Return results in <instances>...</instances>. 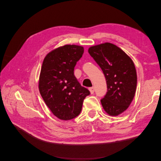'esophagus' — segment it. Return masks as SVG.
Segmentation results:
<instances>
[{
	"label": "esophagus",
	"instance_id": "34e87169",
	"mask_svg": "<svg viewBox=\"0 0 161 161\" xmlns=\"http://www.w3.org/2000/svg\"><path fill=\"white\" fill-rule=\"evenodd\" d=\"M89 91H90L91 94H93V93H94V92H95V89H94V87H93V86H92V87H90V88H89Z\"/></svg>",
	"mask_w": 161,
	"mask_h": 161
}]
</instances>
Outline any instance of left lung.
I'll return each instance as SVG.
<instances>
[{"instance_id":"8db88e82","label":"left lung","mask_w":161,"mask_h":161,"mask_svg":"<svg viewBox=\"0 0 161 161\" xmlns=\"http://www.w3.org/2000/svg\"><path fill=\"white\" fill-rule=\"evenodd\" d=\"M105 75L108 92L101 100L108 114L117 116L128 108L137 86V75L132 60L111 43L91 46L88 50Z\"/></svg>"}]
</instances>
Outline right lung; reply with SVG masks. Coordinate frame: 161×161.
<instances>
[{"instance_id":"obj_1","label":"right lung","mask_w":161,"mask_h":161,"mask_svg":"<svg viewBox=\"0 0 161 161\" xmlns=\"http://www.w3.org/2000/svg\"><path fill=\"white\" fill-rule=\"evenodd\" d=\"M83 53V47L65 45L48 53L43 61L39 90L48 108L60 119L70 120L79 115L85 98L90 94L74 75Z\"/></svg>"}]
</instances>
